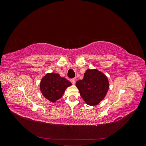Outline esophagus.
<instances>
[{
    "mask_svg": "<svg viewBox=\"0 0 146 146\" xmlns=\"http://www.w3.org/2000/svg\"><path fill=\"white\" fill-rule=\"evenodd\" d=\"M70 82L72 83V85H75V83H76V80H75L74 78L70 79Z\"/></svg>",
    "mask_w": 146,
    "mask_h": 146,
    "instance_id": "1",
    "label": "esophagus"
}]
</instances>
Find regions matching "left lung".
Segmentation results:
<instances>
[{
  "instance_id": "1",
  "label": "left lung",
  "mask_w": 146,
  "mask_h": 146,
  "mask_svg": "<svg viewBox=\"0 0 146 146\" xmlns=\"http://www.w3.org/2000/svg\"><path fill=\"white\" fill-rule=\"evenodd\" d=\"M76 85L83 100L90 106H96L102 101L109 89L107 77L96 69H87L83 78Z\"/></svg>"
}]
</instances>
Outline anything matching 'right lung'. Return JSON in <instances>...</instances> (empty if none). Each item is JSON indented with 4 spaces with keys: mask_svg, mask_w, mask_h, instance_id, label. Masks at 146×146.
I'll return each mask as SVG.
<instances>
[{
    "mask_svg": "<svg viewBox=\"0 0 146 146\" xmlns=\"http://www.w3.org/2000/svg\"><path fill=\"white\" fill-rule=\"evenodd\" d=\"M72 83L60 74L55 72L47 73L40 82L39 88L42 95L52 103L62 98L66 88Z\"/></svg>",
    "mask_w": 146,
    "mask_h": 146,
    "instance_id": "right-lung-1",
    "label": "right lung"
}]
</instances>
